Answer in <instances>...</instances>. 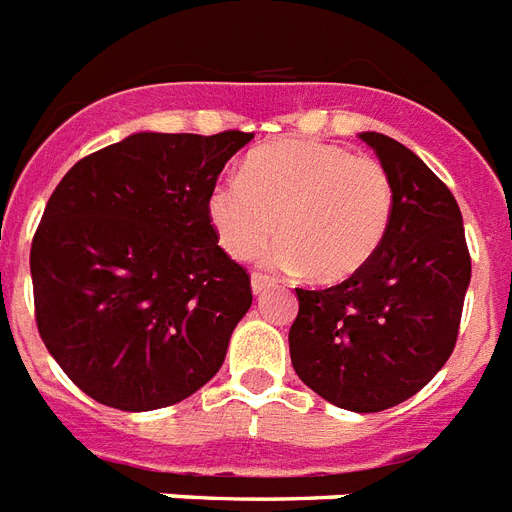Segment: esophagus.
<instances>
[{
    "label": "esophagus",
    "instance_id": "esophagus-1",
    "mask_svg": "<svg viewBox=\"0 0 512 512\" xmlns=\"http://www.w3.org/2000/svg\"><path fill=\"white\" fill-rule=\"evenodd\" d=\"M277 285L275 277L264 275V272H253L251 275V288L256 296H261V293H267V290H272Z\"/></svg>",
    "mask_w": 512,
    "mask_h": 512
}]
</instances>
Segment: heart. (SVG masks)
<instances>
[{
	"label": "heart",
	"instance_id": "1",
	"mask_svg": "<svg viewBox=\"0 0 512 512\" xmlns=\"http://www.w3.org/2000/svg\"><path fill=\"white\" fill-rule=\"evenodd\" d=\"M394 206V179L375 158L330 142H280L248 155L240 177L214 185L206 214L232 259H253L280 232L275 264L338 282L378 253Z\"/></svg>",
	"mask_w": 512,
	"mask_h": 512
}]
</instances>
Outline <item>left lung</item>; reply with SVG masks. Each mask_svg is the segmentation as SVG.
Returning <instances> with one entry per match:
<instances>
[{"label": "left lung", "instance_id": "1", "mask_svg": "<svg viewBox=\"0 0 512 512\" xmlns=\"http://www.w3.org/2000/svg\"><path fill=\"white\" fill-rule=\"evenodd\" d=\"M394 179L391 230L378 253L333 288H296L290 362L314 394L351 412L410 399L457 343L470 253L449 187L386 134H359Z\"/></svg>", "mask_w": 512, "mask_h": 512}]
</instances>
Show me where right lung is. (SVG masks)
I'll use <instances>...</instances> for the list:
<instances>
[{"label": "right lung", "mask_w": 512, "mask_h": 512, "mask_svg": "<svg viewBox=\"0 0 512 512\" xmlns=\"http://www.w3.org/2000/svg\"><path fill=\"white\" fill-rule=\"evenodd\" d=\"M251 140L132 134L81 158L52 192L31 243L36 327L94 402L161 410L222 367L253 293L206 200Z\"/></svg>", "instance_id": "right-lung-1"}]
</instances>
